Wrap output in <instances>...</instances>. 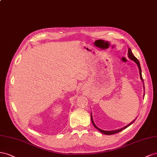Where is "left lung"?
<instances>
[{"label": "left lung", "instance_id": "left-lung-1", "mask_svg": "<svg viewBox=\"0 0 157 157\" xmlns=\"http://www.w3.org/2000/svg\"><path fill=\"white\" fill-rule=\"evenodd\" d=\"M128 56H129V59H132V60H133V61L135 62L137 64V66H138V68H139V70H140V78H141V79L142 81H143V78H142V75H141V66H140V62H139V60H137V58L133 55V53H132V50L130 49V48H128ZM144 88H145V87H144ZM144 95H145V94H144ZM91 122H92V123H93V125L94 126V127H95L96 129H97L98 131H100L101 133L105 134V135H113V134H114V133H118V132H121L122 130H123V129H126V128H128V126H130V125H131V124H132L134 122H135V120H133L132 123L129 124L128 125H127L126 126H125L124 128L119 129H117V130H113V131H104V130H102V129H99L98 128H97V127L95 126V123H94L93 120L92 115L91 116Z\"/></svg>", "mask_w": 157, "mask_h": 157}]
</instances>
